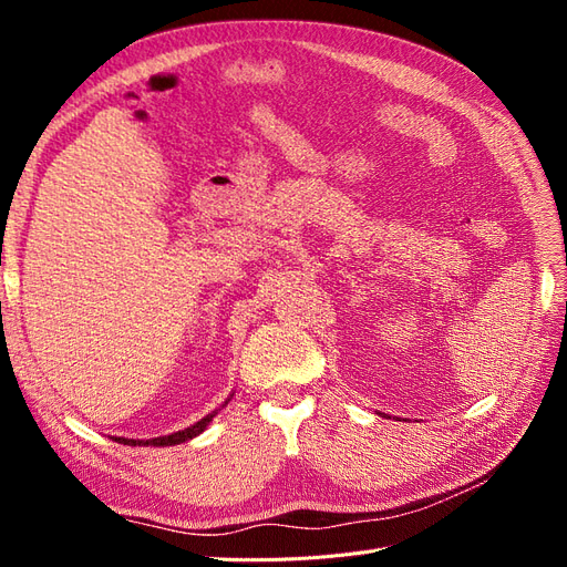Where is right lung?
Instances as JSON below:
<instances>
[{
	"label": "right lung",
	"mask_w": 567,
	"mask_h": 567,
	"mask_svg": "<svg viewBox=\"0 0 567 567\" xmlns=\"http://www.w3.org/2000/svg\"><path fill=\"white\" fill-rule=\"evenodd\" d=\"M234 398V394H231ZM229 398V400H231ZM227 400V402H229ZM227 402L221 404V406H227ZM217 411L219 409H215L213 414H208V416H203L200 421H196L194 425H188V427H184V431H177V433H173V435H163V437H151V440H130V437H113L115 442H120V444H130V447H175V444H182V442H186V440H194L196 435H200L205 427L210 425V421L217 416Z\"/></svg>",
	"instance_id": "add662e5"
}]
</instances>
